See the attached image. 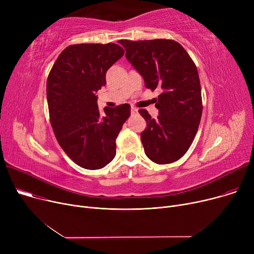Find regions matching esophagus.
<instances>
[{"label": "esophagus", "mask_w": 254, "mask_h": 254, "mask_svg": "<svg viewBox=\"0 0 254 254\" xmlns=\"http://www.w3.org/2000/svg\"><path fill=\"white\" fill-rule=\"evenodd\" d=\"M130 113H131V114L138 113V109L136 108V107H131V108H130Z\"/></svg>", "instance_id": "esophagus-1"}]
</instances>
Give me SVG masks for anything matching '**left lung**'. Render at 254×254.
Here are the masks:
<instances>
[{"mask_svg":"<svg viewBox=\"0 0 254 254\" xmlns=\"http://www.w3.org/2000/svg\"><path fill=\"white\" fill-rule=\"evenodd\" d=\"M127 60L143 77L145 86L161 89L154 99L156 119L141 109L147 123L141 132L145 154L155 164L178 161L191 145L201 122L203 104L197 69L186 50L166 39L120 40Z\"/></svg>","mask_w":254,"mask_h":254,"instance_id":"left-lung-1","label":"left lung"}]
</instances>
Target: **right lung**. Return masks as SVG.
<instances>
[{
  "label": "right lung",
  "mask_w": 254,
  "mask_h": 254,
  "mask_svg": "<svg viewBox=\"0 0 254 254\" xmlns=\"http://www.w3.org/2000/svg\"><path fill=\"white\" fill-rule=\"evenodd\" d=\"M122 46L76 44L64 48L47 78L50 124L63 150L87 170L108 165L116 154V138L130 115V106L105 107L96 92L106 85V73L124 56Z\"/></svg>",
  "instance_id": "obj_1"
}]
</instances>
